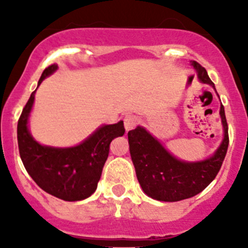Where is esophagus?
Returning a JSON list of instances; mask_svg holds the SVG:
<instances>
[{"mask_svg": "<svg viewBox=\"0 0 248 248\" xmlns=\"http://www.w3.org/2000/svg\"><path fill=\"white\" fill-rule=\"evenodd\" d=\"M124 128H126V131H131V129H133L134 127L138 124L139 117L134 114H127L126 116H124Z\"/></svg>", "mask_w": 248, "mask_h": 248, "instance_id": "34e87169", "label": "esophagus"}]
</instances>
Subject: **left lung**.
I'll return each instance as SVG.
<instances>
[{
	"mask_svg": "<svg viewBox=\"0 0 248 248\" xmlns=\"http://www.w3.org/2000/svg\"><path fill=\"white\" fill-rule=\"evenodd\" d=\"M192 66L199 79L215 89L206 69L197 61H192ZM219 115L224 138L216 152L201 162H184L175 158L142 127L138 126L128 132L132 162L140 186L147 196L161 202H179L201 193L211 184L221 169L229 144L228 124L223 106H221Z\"/></svg>",
	"mask_w": 248,
	"mask_h": 248,
	"instance_id": "left-lung-1",
	"label": "left lung"
}]
</instances>
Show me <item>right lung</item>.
<instances>
[{"instance_id": "1", "label": "right lung", "mask_w": 248, "mask_h": 248, "mask_svg": "<svg viewBox=\"0 0 248 248\" xmlns=\"http://www.w3.org/2000/svg\"><path fill=\"white\" fill-rule=\"evenodd\" d=\"M57 64L44 69L38 85L54 73ZM36 90L31 93L17 121V145L25 169L43 191L66 202L86 199L96 191L109 155L112 139L124 134V121L99 127L81 144L73 147L41 145L29 132L30 112Z\"/></svg>"}]
</instances>
